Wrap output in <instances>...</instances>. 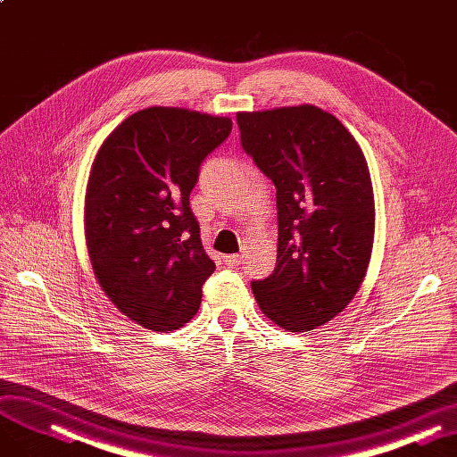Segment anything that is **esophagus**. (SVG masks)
I'll use <instances>...</instances> for the list:
<instances>
[{
	"label": "esophagus",
	"mask_w": 457,
	"mask_h": 457,
	"mask_svg": "<svg viewBox=\"0 0 457 457\" xmlns=\"http://www.w3.org/2000/svg\"><path fill=\"white\" fill-rule=\"evenodd\" d=\"M230 268H236V266H240L242 264V261H244V257L242 254H225V259H223Z\"/></svg>",
	"instance_id": "obj_1"
}]
</instances>
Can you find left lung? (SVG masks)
<instances>
[{"label":"left lung","mask_w":457,"mask_h":457,"mask_svg":"<svg viewBox=\"0 0 457 457\" xmlns=\"http://www.w3.org/2000/svg\"><path fill=\"white\" fill-rule=\"evenodd\" d=\"M236 120L245 154L278 189L276 270L251 283L254 300L283 330H315L351 303L370 266L375 198L366 157L315 104Z\"/></svg>","instance_id":"1"}]
</instances>
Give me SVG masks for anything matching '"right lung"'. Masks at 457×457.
Segmentation results:
<instances>
[{
	"mask_svg": "<svg viewBox=\"0 0 457 457\" xmlns=\"http://www.w3.org/2000/svg\"><path fill=\"white\" fill-rule=\"evenodd\" d=\"M232 129L227 116L150 106L104 138L91 165L84 232L104 295L133 322L178 330L196 315L215 264L189 206L200 162Z\"/></svg>",
	"mask_w": 457,
	"mask_h": 457,
	"instance_id": "add662e5",
	"label": "right lung"
}]
</instances>
